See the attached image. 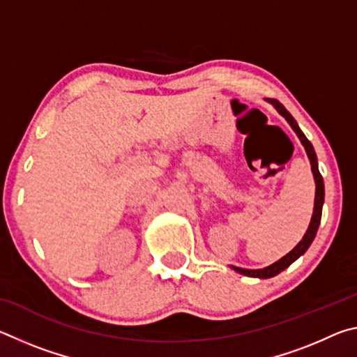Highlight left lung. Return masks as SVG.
I'll list each match as a JSON object with an SVG mask.
<instances>
[{"instance_id":"left-lung-1","label":"left lung","mask_w":357,"mask_h":357,"mask_svg":"<svg viewBox=\"0 0 357 357\" xmlns=\"http://www.w3.org/2000/svg\"><path fill=\"white\" fill-rule=\"evenodd\" d=\"M266 100H268L269 104L273 105L275 110L287 119V123L291 126V129L296 132V135H298V138L302 143V146H304V149H305L307 157H309L310 165H312L313 179H315V202H313V213H312L309 228H307L304 236H302L299 243L296 244L294 249L291 252H288L285 257H282L280 259H277L275 263L266 266V268H261V269H244V268H238V266L229 264V268H231L233 271H236L238 274H243L247 277H255V279H271V277L280 274L282 271H285L289 264L294 263L299 257L304 255L307 249L310 247V244L313 243V239H315V236H317L319 222H321L323 204H324V183H323V176L319 174V170H318V159H317L315 149H313L312 143L307 140L304 132L299 129V126H298V123H296V119L291 116V113H289L279 100H275V99H266Z\"/></svg>"}]
</instances>
